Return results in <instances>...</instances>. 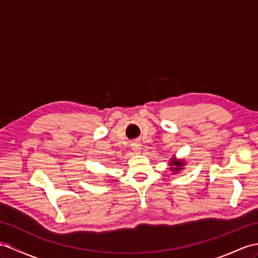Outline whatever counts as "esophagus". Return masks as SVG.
I'll use <instances>...</instances> for the list:
<instances>
[{
	"instance_id": "34e87169",
	"label": "esophagus",
	"mask_w": 258,
	"mask_h": 258,
	"mask_svg": "<svg viewBox=\"0 0 258 258\" xmlns=\"http://www.w3.org/2000/svg\"><path fill=\"white\" fill-rule=\"evenodd\" d=\"M132 150L134 151L135 154H141L142 151V145L140 142H133L132 143Z\"/></svg>"
}]
</instances>
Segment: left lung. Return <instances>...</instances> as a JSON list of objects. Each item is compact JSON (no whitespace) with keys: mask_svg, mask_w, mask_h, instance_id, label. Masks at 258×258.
<instances>
[{"mask_svg":"<svg viewBox=\"0 0 258 258\" xmlns=\"http://www.w3.org/2000/svg\"><path fill=\"white\" fill-rule=\"evenodd\" d=\"M184 160H175L174 158H172V161L170 162V170H173V172H179L180 170L183 169V166H184Z\"/></svg>","mask_w":258,"mask_h":258,"instance_id":"left-lung-1","label":"left lung"}]
</instances>
